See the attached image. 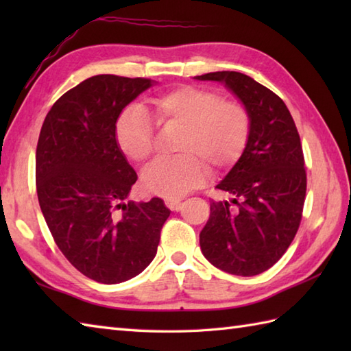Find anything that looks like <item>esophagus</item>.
Returning <instances> with one entry per match:
<instances>
[{
  "label": "esophagus",
  "mask_w": 351,
  "mask_h": 351,
  "mask_svg": "<svg viewBox=\"0 0 351 351\" xmlns=\"http://www.w3.org/2000/svg\"><path fill=\"white\" fill-rule=\"evenodd\" d=\"M181 202H182L181 197H173V199H167L166 200V205L170 208L171 211H180Z\"/></svg>",
  "instance_id": "esophagus-1"
}]
</instances>
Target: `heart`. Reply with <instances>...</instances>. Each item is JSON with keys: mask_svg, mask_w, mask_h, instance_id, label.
<instances>
[{"mask_svg": "<svg viewBox=\"0 0 351 351\" xmlns=\"http://www.w3.org/2000/svg\"><path fill=\"white\" fill-rule=\"evenodd\" d=\"M158 125L182 126L176 141L180 155L158 160L141 175L145 187L162 197H178L193 190L208 175L206 164L223 170L241 158L249 143L252 116L244 102L223 99L210 87L180 86L155 96L143 110L131 106L116 122V141L136 164L155 152L150 119Z\"/></svg>", "mask_w": 351, "mask_h": 351, "instance_id": "obj_1", "label": "heart"}]
</instances>
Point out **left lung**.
Returning a JSON list of instances; mask_svg holds the SVG:
<instances>
[{
    "mask_svg": "<svg viewBox=\"0 0 351 351\" xmlns=\"http://www.w3.org/2000/svg\"><path fill=\"white\" fill-rule=\"evenodd\" d=\"M196 78L223 81L252 116L241 158L215 187L232 196L235 206L211 200L200 249L223 271L255 276L278 263L300 226L306 169L299 131L285 102L244 73L221 71Z\"/></svg>",
    "mask_w": 351,
    "mask_h": 351,
    "instance_id": "8db88e82",
    "label": "left lung"
}]
</instances>
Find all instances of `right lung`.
<instances>
[{
  "label": "right lung",
  "instance_id": "1",
  "mask_svg": "<svg viewBox=\"0 0 351 351\" xmlns=\"http://www.w3.org/2000/svg\"><path fill=\"white\" fill-rule=\"evenodd\" d=\"M149 78L95 75L62 95L42 125L36 189L58 249L86 278L113 285L152 263L170 211L162 199L125 204L137 181L116 141L121 111Z\"/></svg>",
  "mask_w": 351,
  "mask_h": 351
}]
</instances>
